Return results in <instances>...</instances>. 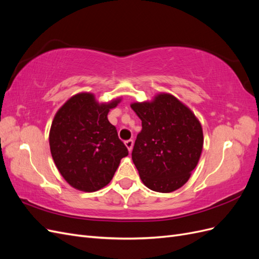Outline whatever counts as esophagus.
<instances>
[{"instance_id":"1","label":"esophagus","mask_w":259,"mask_h":259,"mask_svg":"<svg viewBox=\"0 0 259 259\" xmlns=\"http://www.w3.org/2000/svg\"><path fill=\"white\" fill-rule=\"evenodd\" d=\"M124 144H125V146H126L127 150L131 152V151L133 150V146H134V140H133V139H128V140H126V142H125Z\"/></svg>"}]
</instances>
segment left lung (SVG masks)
I'll list each match as a JSON object with an SVG mask.
<instances>
[{
	"label": "left lung",
	"instance_id": "8db88e82",
	"mask_svg": "<svg viewBox=\"0 0 259 259\" xmlns=\"http://www.w3.org/2000/svg\"><path fill=\"white\" fill-rule=\"evenodd\" d=\"M142 120L132 160L149 189L168 193L183 187L198 165L203 131L198 117L168 93L131 104Z\"/></svg>",
	"mask_w": 259,
	"mask_h": 259
}]
</instances>
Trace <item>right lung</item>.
Returning <instances> with one entry per match:
<instances>
[{"label": "right lung", "mask_w": 259, "mask_h": 259, "mask_svg": "<svg viewBox=\"0 0 259 259\" xmlns=\"http://www.w3.org/2000/svg\"><path fill=\"white\" fill-rule=\"evenodd\" d=\"M121 97L98 103L92 93L70 97L54 116L50 131L53 160L75 189L94 192L111 182L127 148L117 137L108 113Z\"/></svg>", "instance_id": "obj_1"}]
</instances>
